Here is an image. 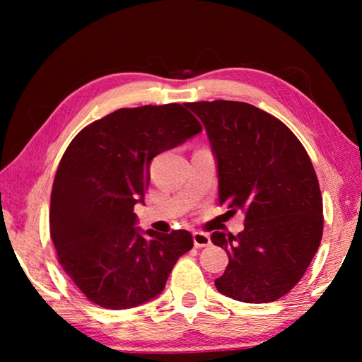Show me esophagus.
<instances>
[{"instance_id":"obj_1","label":"esophagus","mask_w":362,"mask_h":362,"mask_svg":"<svg viewBox=\"0 0 362 362\" xmlns=\"http://www.w3.org/2000/svg\"><path fill=\"white\" fill-rule=\"evenodd\" d=\"M193 243L196 247H207V246H211V236L204 231H194Z\"/></svg>"}]
</instances>
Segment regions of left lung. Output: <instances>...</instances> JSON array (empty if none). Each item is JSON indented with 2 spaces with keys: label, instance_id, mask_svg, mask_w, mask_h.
Returning a JSON list of instances; mask_svg holds the SVG:
<instances>
[{
  "label": "left lung",
  "instance_id": "left-lung-1",
  "mask_svg": "<svg viewBox=\"0 0 362 362\" xmlns=\"http://www.w3.org/2000/svg\"><path fill=\"white\" fill-rule=\"evenodd\" d=\"M217 159L218 201L244 212V230L214 231L228 267L216 279L223 296L268 303L293 289L322 238V198L308 153L284 122L250 103L194 102Z\"/></svg>",
  "mask_w": 362,
  "mask_h": 362
}]
</instances>
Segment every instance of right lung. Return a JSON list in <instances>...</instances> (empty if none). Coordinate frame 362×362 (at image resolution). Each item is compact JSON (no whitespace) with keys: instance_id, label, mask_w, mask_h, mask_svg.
I'll return each mask as SVG.
<instances>
[{"instance_id":"obj_1","label":"right lung","mask_w":362,"mask_h":362,"mask_svg":"<svg viewBox=\"0 0 362 362\" xmlns=\"http://www.w3.org/2000/svg\"><path fill=\"white\" fill-rule=\"evenodd\" d=\"M179 103L119 108L90 122L60 159L49 231L59 263L88 300L107 310L139 306L161 293L192 233L159 235L136 226L150 163L201 132Z\"/></svg>"}]
</instances>
